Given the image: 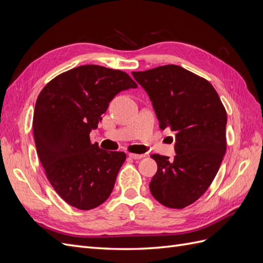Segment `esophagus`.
<instances>
[{"label":"esophagus","mask_w":263,"mask_h":263,"mask_svg":"<svg viewBox=\"0 0 263 263\" xmlns=\"http://www.w3.org/2000/svg\"><path fill=\"white\" fill-rule=\"evenodd\" d=\"M128 156H129L132 159H135V160H138V159H141V158L145 157L144 155H138V154H129Z\"/></svg>","instance_id":"esophagus-1"}]
</instances>
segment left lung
Returning <instances> with one entry per match:
<instances>
[{"mask_svg": "<svg viewBox=\"0 0 263 263\" xmlns=\"http://www.w3.org/2000/svg\"><path fill=\"white\" fill-rule=\"evenodd\" d=\"M148 93L161 129L176 134V156L151 155L158 170L150 192L170 209H184L198 200L216 177L226 153V109L204 78L166 65L133 72Z\"/></svg>", "mask_w": 263, "mask_h": 263, "instance_id": "obj_1", "label": "left lung"}]
</instances>
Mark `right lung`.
I'll list each match as a JSON object with an SVG mask.
<instances>
[{"mask_svg": "<svg viewBox=\"0 0 263 263\" xmlns=\"http://www.w3.org/2000/svg\"><path fill=\"white\" fill-rule=\"evenodd\" d=\"M132 87L137 84L124 71L86 65L53 78L38 95L37 155L55 192L76 209L98 208L112 193L126 154L91 144L90 133L115 95Z\"/></svg>", "mask_w": 263, "mask_h": 263, "instance_id": "obj_1", "label": "right lung"}]
</instances>
